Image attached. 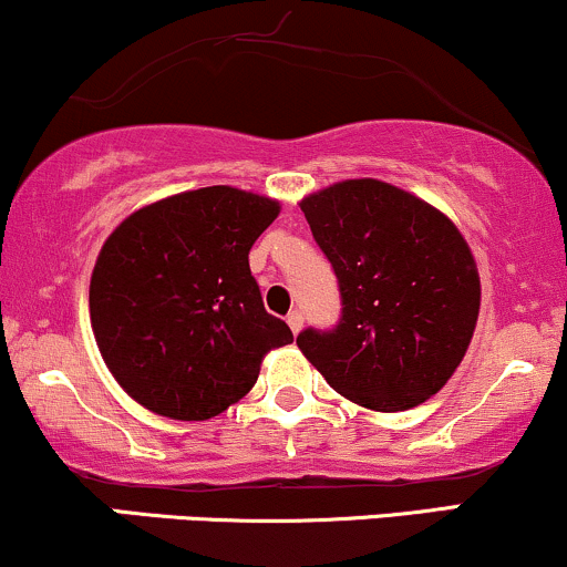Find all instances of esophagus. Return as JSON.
<instances>
[{"label":"esophagus","instance_id":"esophagus-1","mask_svg":"<svg viewBox=\"0 0 567 567\" xmlns=\"http://www.w3.org/2000/svg\"><path fill=\"white\" fill-rule=\"evenodd\" d=\"M286 323H289V329L295 331V334H299V329H302V323H305L302 312H299V310H291L289 316H286Z\"/></svg>","mask_w":567,"mask_h":567}]
</instances>
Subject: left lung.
Here are the masks:
<instances>
[{
  "label": "left lung",
  "mask_w": 567,
  "mask_h": 567,
  "mask_svg": "<svg viewBox=\"0 0 567 567\" xmlns=\"http://www.w3.org/2000/svg\"><path fill=\"white\" fill-rule=\"evenodd\" d=\"M299 206L342 297L334 329H305L299 350L363 409L424 403L462 363L481 312L464 236L414 193L371 177L342 179Z\"/></svg>",
  "instance_id": "obj_1"
}]
</instances>
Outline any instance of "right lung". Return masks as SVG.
<instances>
[{"label": "right lung", "instance_id": "1", "mask_svg": "<svg viewBox=\"0 0 567 567\" xmlns=\"http://www.w3.org/2000/svg\"><path fill=\"white\" fill-rule=\"evenodd\" d=\"M278 212L272 198L212 185L143 206L105 238L90 321L126 395L158 416L204 422L255 388L272 348L295 342L249 270Z\"/></svg>", "mask_w": 567, "mask_h": 567}]
</instances>
